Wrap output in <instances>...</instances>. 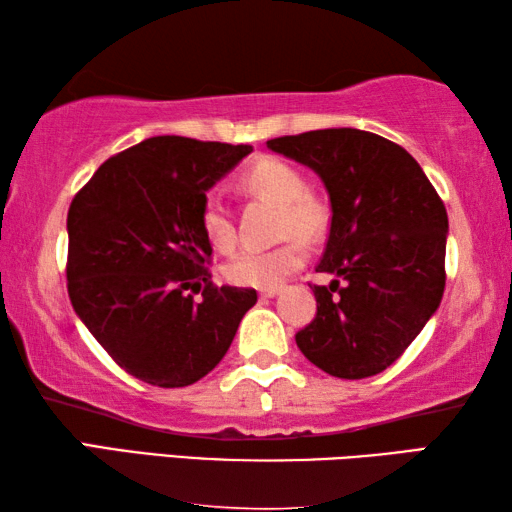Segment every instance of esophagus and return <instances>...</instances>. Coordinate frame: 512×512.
I'll list each match as a JSON object with an SVG mask.
<instances>
[{
    "mask_svg": "<svg viewBox=\"0 0 512 512\" xmlns=\"http://www.w3.org/2000/svg\"><path fill=\"white\" fill-rule=\"evenodd\" d=\"M277 291H280V289H277V287H271V289H262V291H259V296H262V298H273V296H277Z\"/></svg>",
    "mask_w": 512,
    "mask_h": 512,
    "instance_id": "obj_1",
    "label": "esophagus"
}]
</instances>
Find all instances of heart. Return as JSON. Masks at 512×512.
<instances>
[{
  "label": "heart",
  "mask_w": 512,
  "mask_h": 512,
  "mask_svg": "<svg viewBox=\"0 0 512 512\" xmlns=\"http://www.w3.org/2000/svg\"><path fill=\"white\" fill-rule=\"evenodd\" d=\"M244 185L259 196L280 205V235L291 237L273 248H246L230 259L223 268L225 280L237 287L271 289L291 273L305 264L307 250L301 239L316 241L325 232L327 210L316 196L307 194L305 178L280 158H259L253 167L244 173ZM203 232L210 244L230 253L237 246V230L232 221L230 207L221 194H210L205 198L201 214Z\"/></svg>",
  "instance_id": "1"
}]
</instances>
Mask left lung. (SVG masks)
<instances>
[{"mask_svg": "<svg viewBox=\"0 0 512 512\" xmlns=\"http://www.w3.org/2000/svg\"><path fill=\"white\" fill-rule=\"evenodd\" d=\"M266 146L314 169L332 203L316 271V318L296 334L300 352L341 379L386 370L436 314L445 291L447 210L400 144L359 128H325Z\"/></svg>", "mask_w": 512, "mask_h": 512, "instance_id": "8db88e82", "label": "left lung"}]
</instances>
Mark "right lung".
Listing matches in <instances>:
<instances>
[{
	"label": "right lung",
	"instance_id": "1",
	"mask_svg": "<svg viewBox=\"0 0 512 512\" xmlns=\"http://www.w3.org/2000/svg\"><path fill=\"white\" fill-rule=\"evenodd\" d=\"M250 151L149 137L103 162L69 205L72 307L112 361L146 384L203 379L257 302L255 289L212 282L201 223L207 189Z\"/></svg>",
	"mask_w": 512,
	"mask_h": 512
}]
</instances>
